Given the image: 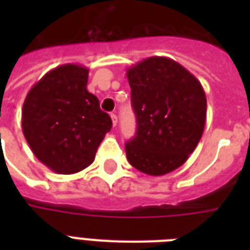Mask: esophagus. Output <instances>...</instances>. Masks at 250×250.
I'll list each match as a JSON object with an SVG mask.
<instances>
[{
    "label": "esophagus",
    "instance_id": "esophagus-1",
    "mask_svg": "<svg viewBox=\"0 0 250 250\" xmlns=\"http://www.w3.org/2000/svg\"><path fill=\"white\" fill-rule=\"evenodd\" d=\"M110 117H111V121H113V125H117V123H118L117 114L111 113V114H110Z\"/></svg>",
    "mask_w": 250,
    "mask_h": 250
}]
</instances>
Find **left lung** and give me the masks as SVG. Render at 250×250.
<instances>
[{
  "instance_id": "left-lung-1",
  "label": "left lung",
  "mask_w": 250,
  "mask_h": 250,
  "mask_svg": "<svg viewBox=\"0 0 250 250\" xmlns=\"http://www.w3.org/2000/svg\"><path fill=\"white\" fill-rule=\"evenodd\" d=\"M136 136L127 160L144 174L166 175L182 166L201 140L206 96L201 83L167 57H149L127 70Z\"/></svg>"
}]
</instances>
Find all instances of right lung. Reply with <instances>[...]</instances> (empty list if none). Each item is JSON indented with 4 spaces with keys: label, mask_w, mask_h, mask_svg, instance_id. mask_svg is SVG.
Instances as JSON below:
<instances>
[{
    "label": "right lung",
    "mask_w": 250,
    "mask_h": 250,
    "mask_svg": "<svg viewBox=\"0 0 250 250\" xmlns=\"http://www.w3.org/2000/svg\"><path fill=\"white\" fill-rule=\"evenodd\" d=\"M89 70L67 63L46 72L29 89L21 128L41 164L57 174H75L94 161L111 129V118L86 89Z\"/></svg>",
    "instance_id": "right-lung-1"
}]
</instances>
